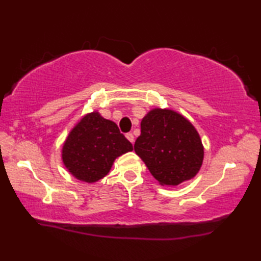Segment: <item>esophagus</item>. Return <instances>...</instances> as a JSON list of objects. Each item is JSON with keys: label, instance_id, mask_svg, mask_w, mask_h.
I'll use <instances>...</instances> for the list:
<instances>
[{"label": "esophagus", "instance_id": "34e87169", "mask_svg": "<svg viewBox=\"0 0 261 261\" xmlns=\"http://www.w3.org/2000/svg\"><path fill=\"white\" fill-rule=\"evenodd\" d=\"M125 137H126V139L129 140L131 143H134V142H135V137H134V135L130 134V132H129V134H126V135H125Z\"/></svg>", "mask_w": 261, "mask_h": 261}]
</instances>
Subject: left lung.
<instances>
[{"label":"left lung","mask_w":261,"mask_h":261,"mask_svg":"<svg viewBox=\"0 0 261 261\" xmlns=\"http://www.w3.org/2000/svg\"><path fill=\"white\" fill-rule=\"evenodd\" d=\"M135 151L160 185L176 186L201 168L204 148L195 127L179 113L153 109L141 121Z\"/></svg>","instance_id":"obj_1"}]
</instances>
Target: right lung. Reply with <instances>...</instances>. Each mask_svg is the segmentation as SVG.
I'll use <instances>...</instances> for the list:
<instances>
[{
    "label": "right lung",
    "mask_w": 261,
    "mask_h": 261,
    "mask_svg": "<svg viewBox=\"0 0 261 261\" xmlns=\"http://www.w3.org/2000/svg\"><path fill=\"white\" fill-rule=\"evenodd\" d=\"M132 150V143L113 121L93 112L70 131L63 147V162L77 179L94 182L109 174L115 158Z\"/></svg>",
    "instance_id": "right-lung-1"
}]
</instances>
